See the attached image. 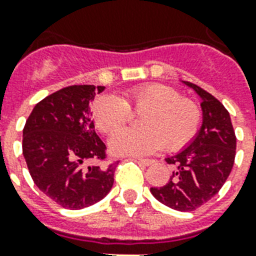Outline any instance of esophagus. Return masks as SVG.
Returning <instances> with one entry per match:
<instances>
[{
	"label": "esophagus",
	"instance_id": "34e87169",
	"mask_svg": "<svg viewBox=\"0 0 256 256\" xmlns=\"http://www.w3.org/2000/svg\"><path fill=\"white\" fill-rule=\"evenodd\" d=\"M140 164H142L144 166H152V164H156V160H144V158H140Z\"/></svg>",
	"mask_w": 256,
	"mask_h": 256
}]
</instances>
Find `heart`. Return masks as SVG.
Wrapping results in <instances>:
<instances>
[{"instance_id": "obj_1", "label": "heart", "mask_w": 256, "mask_h": 256, "mask_svg": "<svg viewBox=\"0 0 256 256\" xmlns=\"http://www.w3.org/2000/svg\"><path fill=\"white\" fill-rule=\"evenodd\" d=\"M130 108L144 112L142 128H124L112 136L108 146L116 156H148L162 146L176 152L194 140L202 122V112L194 100L180 98L174 88L162 84L132 88L124 98L98 96L92 108V120L102 132H114L130 120Z\"/></svg>"}]
</instances>
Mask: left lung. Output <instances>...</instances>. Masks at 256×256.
<instances>
[{"label":"left lung","instance_id":"8db88e82","mask_svg":"<svg viewBox=\"0 0 256 256\" xmlns=\"http://www.w3.org/2000/svg\"><path fill=\"white\" fill-rule=\"evenodd\" d=\"M200 96L202 126L188 146L168 156L174 164L170 180L152 187V194L170 208L192 211L208 202L228 178L234 166L236 138L226 108L202 88L183 81Z\"/></svg>","mask_w":256,"mask_h":256}]
</instances>
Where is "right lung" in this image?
Returning a JSON list of instances; mask_svg holds the SVG:
<instances>
[{
	"label": "right lung",
	"mask_w": 256,
	"mask_h": 256,
	"mask_svg": "<svg viewBox=\"0 0 256 256\" xmlns=\"http://www.w3.org/2000/svg\"><path fill=\"white\" fill-rule=\"evenodd\" d=\"M104 90L94 85L61 88L34 106L24 128L22 152L36 186L69 210L100 202L114 183L116 162L86 164L106 158L90 112L94 96Z\"/></svg>",
	"instance_id": "add662e5"
}]
</instances>
